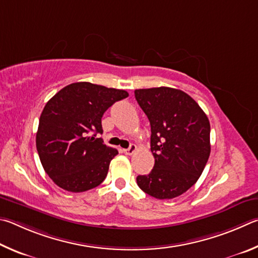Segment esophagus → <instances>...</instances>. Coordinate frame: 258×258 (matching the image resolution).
Returning <instances> with one entry per match:
<instances>
[{
	"mask_svg": "<svg viewBox=\"0 0 258 258\" xmlns=\"http://www.w3.org/2000/svg\"><path fill=\"white\" fill-rule=\"evenodd\" d=\"M136 151H137V146L135 145V144H132V145L129 146V148H126V150H123L124 154L126 155H133Z\"/></svg>",
	"mask_w": 258,
	"mask_h": 258,
	"instance_id": "34e87169",
	"label": "esophagus"
}]
</instances>
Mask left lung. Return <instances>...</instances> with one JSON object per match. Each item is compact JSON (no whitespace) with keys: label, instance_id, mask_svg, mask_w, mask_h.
Returning a JSON list of instances; mask_svg holds the SVG:
<instances>
[{"label":"left lung","instance_id":"1","mask_svg":"<svg viewBox=\"0 0 258 258\" xmlns=\"http://www.w3.org/2000/svg\"><path fill=\"white\" fill-rule=\"evenodd\" d=\"M135 97L150 120L155 159L151 173L138 175L137 184L157 200L182 195L197 182L210 157L209 117L180 89H136Z\"/></svg>","mask_w":258,"mask_h":258}]
</instances>
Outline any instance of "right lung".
I'll return each instance as SVG.
<instances>
[{"instance_id":"obj_1","label":"right lung","mask_w":258,"mask_h":258,"mask_svg":"<svg viewBox=\"0 0 258 258\" xmlns=\"http://www.w3.org/2000/svg\"><path fill=\"white\" fill-rule=\"evenodd\" d=\"M128 96L125 90L81 81L66 86L46 103L36 147L54 183L67 191L83 192L104 181L117 151L96 135L103 134L104 112Z\"/></svg>"}]
</instances>
